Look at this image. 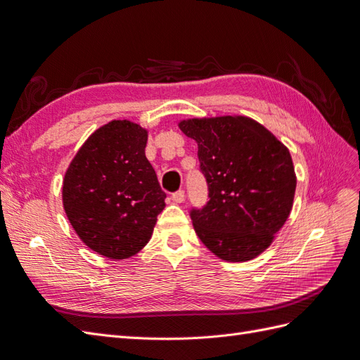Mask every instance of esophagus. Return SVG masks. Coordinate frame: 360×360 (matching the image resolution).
I'll return each mask as SVG.
<instances>
[{
  "mask_svg": "<svg viewBox=\"0 0 360 360\" xmlns=\"http://www.w3.org/2000/svg\"><path fill=\"white\" fill-rule=\"evenodd\" d=\"M171 198H172V201H174V202H183V201H184V191H177V192H174Z\"/></svg>",
  "mask_w": 360,
  "mask_h": 360,
  "instance_id": "esophagus-1",
  "label": "esophagus"
}]
</instances>
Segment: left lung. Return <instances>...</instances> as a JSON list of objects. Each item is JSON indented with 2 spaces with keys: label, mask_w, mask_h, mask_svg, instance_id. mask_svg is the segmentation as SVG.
<instances>
[{
  "label": "left lung",
  "mask_w": 360,
  "mask_h": 360,
  "mask_svg": "<svg viewBox=\"0 0 360 360\" xmlns=\"http://www.w3.org/2000/svg\"><path fill=\"white\" fill-rule=\"evenodd\" d=\"M181 132L198 144L209 202L191 212L195 233L230 263L249 261L271 245L296 193L290 150L245 115L188 118Z\"/></svg>",
  "instance_id": "1"
}]
</instances>
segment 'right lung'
<instances>
[{
  "label": "right lung",
  "mask_w": 360,
  "mask_h": 360,
  "mask_svg": "<svg viewBox=\"0 0 360 360\" xmlns=\"http://www.w3.org/2000/svg\"><path fill=\"white\" fill-rule=\"evenodd\" d=\"M148 130L112 120L89 136L63 180V205L81 240L111 259L138 254L153 234L167 193L146 158Z\"/></svg>",
  "instance_id": "1"
}]
</instances>
